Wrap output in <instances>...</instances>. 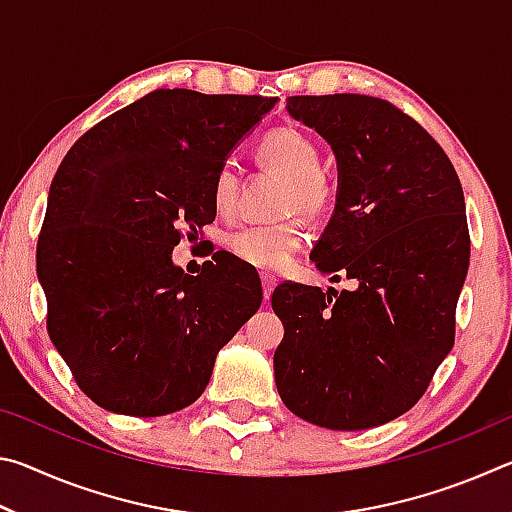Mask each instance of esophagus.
I'll return each instance as SVG.
<instances>
[{
  "mask_svg": "<svg viewBox=\"0 0 512 512\" xmlns=\"http://www.w3.org/2000/svg\"><path fill=\"white\" fill-rule=\"evenodd\" d=\"M262 287H264V300L268 302V300H271V293H273V289L277 287V280H275L273 275L262 273Z\"/></svg>",
  "mask_w": 512,
  "mask_h": 512,
  "instance_id": "34e87169",
  "label": "esophagus"
}]
</instances>
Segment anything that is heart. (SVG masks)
Here are the masks:
<instances>
[{
    "label": "heart",
    "mask_w": 512,
    "mask_h": 512,
    "mask_svg": "<svg viewBox=\"0 0 512 512\" xmlns=\"http://www.w3.org/2000/svg\"><path fill=\"white\" fill-rule=\"evenodd\" d=\"M259 158L282 176L284 187L282 214H300L316 221L332 205L334 189L329 178L320 171V151L311 137L298 128L280 126L268 131L259 142ZM241 176L237 164L225 160L212 180V203L221 216L235 214L239 203ZM305 244V225L298 216L277 223L246 225L232 232L228 239L230 253L259 271H284Z\"/></svg>",
    "instance_id": "b5f03b06"
}]
</instances>
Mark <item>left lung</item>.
Instances as JSON below:
<instances>
[{"instance_id": "obj_1", "label": "left lung", "mask_w": 512, "mask_h": 512, "mask_svg": "<svg viewBox=\"0 0 512 512\" xmlns=\"http://www.w3.org/2000/svg\"><path fill=\"white\" fill-rule=\"evenodd\" d=\"M287 110L339 160V201L311 259L359 287L273 291L284 323L277 391L318 427H379L418 404L454 345L470 266L461 180L443 146L391 101L323 94L289 97Z\"/></svg>"}]
</instances>
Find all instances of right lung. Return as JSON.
Masks as SVG:
<instances>
[{"instance_id": "add662e5", "label": "right lung", "mask_w": 512, "mask_h": 512, "mask_svg": "<svg viewBox=\"0 0 512 512\" xmlns=\"http://www.w3.org/2000/svg\"><path fill=\"white\" fill-rule=\"evenodd\" d=\"M275 101L158 88L60 162L36 250L47 332L101 409L155 418L196 402L262 305V284L237 282L225 257L187 275L171 250L214 221L216 171Z\"/></svg>"}]
</instances>
